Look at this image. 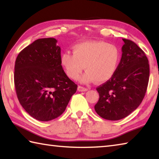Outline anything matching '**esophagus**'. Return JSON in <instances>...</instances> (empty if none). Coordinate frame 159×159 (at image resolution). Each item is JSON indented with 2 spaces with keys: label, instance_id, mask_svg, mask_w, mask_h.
<instances>
[{
  "label": "esophagus",
  "instance_id": "obj_1",
  "mask_svg": "<svg viewBox=\"0 0 159 159\" xmlns=\"http://www.w3.org/2000/svg\"><path fill=\"white\" fill-rule=\"evenodd\" d=\"M78 90H79V92H85V91L88 90V88L79 85V86H78Z\"/></svg>",
  "mask_w": 159,
  "mask_h": 159
}]
</instances>
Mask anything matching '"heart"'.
I'll list each match as a JSON object with an SVG mask.
<instances>
[{
  "instance_id": "heart-1",
  "label": "heart",
  "mask_w": 159,
  "mask_h": 159,
  "mask_svg": "<svg viewBox=\"0 0 159 159\" xmlns=\"http://www.w3.org/2000/svg\"><path fill=\"white\" fill-rule=\"evenodd\" d=\"M73 53L64 52L60 61L66 74L76 80L85 68L82 83L95 80L104 83L114 76L119 65L120 55L116 45L103 41H85L72 47Z\"/></svg>"
}]
</instances>
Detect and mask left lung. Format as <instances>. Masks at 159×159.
Here are the masks:
<instances>
[{
    "instance_id": "1",
    "label": "left lung",
    "mask_w": 159,
    "mask_h": 159,
    "mask_svg": "<svg viewBox=\"0 0 159 159\" xmlns=\"http://www.w3.org/2000/svg\"><path fill=\"white\" fill-rule=\"evenodd\" d=\"M122 56L115 74L96 88L99 100L95 110L107 120H117L134 111L144 98L149 78V64L138 45L123 39Z\"/></svg>"
}]
</instances>
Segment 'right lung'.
Wrapping results in <instances>:
<instances>
[{
  "label": "right lung",
  "mask_w": 159,
  "mask_h": 159,
  "mask_svg": "<svg viewBox=\"0 0 159 159\" xmlns=\"http://www.w3.org/2000/svg\"><path fill=\"white\" fill-rule=\"evenodd\" d=\"M54 38L40 39L19 53L14 81L19 102L41 121H48L65 111L77 85L69 79L60 61L61 48Z\"/></svg>",
  "instance_id": "obj_1"
}]
</instances>
